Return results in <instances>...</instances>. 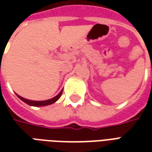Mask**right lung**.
<instances>
[{
    "label": "right lung",
    "instance_id": "obj_1",
    "mask_svg": "<svg viewBox=\"0 0 152 152\" xmlns=\"http://www.w3.org/2000/svg\"><path fill=\"white\" fill-rule=\"evenodd\" d=\"M62 93H63V90H61V92H60L58 95L55 96L54 98H53V99H49V100H45V101H31V100H28V99H24V98H23V97L18 95V94H17V96H18L19 99H21L22 101H23L25 103H27L28 105L34 106V107H42V106L50 105V104H52L53 102H56L57 100L61 97Z\"/></svg>",
    "mask_w": 152,
    "mask_h": 152
}]
</instances>
